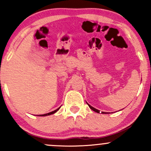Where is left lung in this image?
Returning a JSON list of instances; mask_svg holds the SVG:
<instances>
[{
	"label": "left lung",
	"instance_id": "1",
	"mask_svg": "<svg viewBox=\"0 0 151 151\" xmlns=\"http://www.w3.org/2000/svg\"><path fill=\"white\" fill-rule=\"evenodd\" d=\"M88 104V106H89V108L91 109V110H93V111L96 112V113H99V112H100V111H99V110H98V109H96L93 108V106H90V105L89 104ZM101 114H109V113H107V112H103V111H102V112H101Z\"/></svg>",
	"mask_w": 151,
	"mask_h": 151
}]
</instances>
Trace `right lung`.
Returning a JSON list of instances; mask_svg holds the SVG:
<instances>
[{
	"instance_id": "add662e5",
	"label": "right lung",
	"mask_w": 151,
	"mask_h": 151,
	"mask_svg": "<svg viewBox=\"0 0 151 151\" xmlns=\"http://www.w3.org/2000/svg\"><path fill=\"white\" fill-rule=\"evenodd\" d=\"M60 109V107H59L58 109H57L56 110L53 111H51V112H50V113H47V114H42V115H39V116H49V115H51V114H54L55 113H56V112L58 111Z\"/></svg>"
}]
</instances>
